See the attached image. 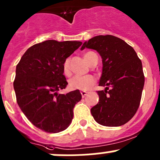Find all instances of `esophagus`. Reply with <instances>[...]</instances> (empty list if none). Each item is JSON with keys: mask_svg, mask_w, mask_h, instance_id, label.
I'll return each instance as SVG.
<instances>
[{"mask_svg": "<svg viewBox=\"0 0 160 160\" xmlns=\"http://www.w3.org/2000/svg\"><path fill=\"white\" fill-rule=\"evenodd\" d=\"M81 94H82V98H84L87 95V92L85 91H81Z\"/></svg>", "mask_w": 160, "mask_h": 160, "instance_id": "1", "label": "esophagus"}]
</instances>
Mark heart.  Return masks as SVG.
Here are the masks:
<instances>
[{
  "mask_svg": "<svg viewBox=\"0 0 160 160\" xmlns=\"http://www.w3.org/2000/svg\"><path fill=\"white\" fill-rule=\"evenodd\" d=\"M96 54L93 52H87L84 54V59L85 60L88 64H91L92 57ZM69 64H70V60L69 58L64 61L63 64V71L66 75H70V69H69ZM96 80L94 77L92 75H85V76H79L76 75L74 76L69 80L68 85L69 88L72 90H81V91H87L89 90L94 85Z\"/></svg>",
  "mask_w": 160,
  "mask_h": 160,
  "instance_id": "heart-1",
  "label": "heart"
}]
</instances>
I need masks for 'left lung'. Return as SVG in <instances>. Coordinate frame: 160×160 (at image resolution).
<instances>
[{"label": "left lung", "instance_id": "obj_1", "mask_svg": "<svg viewBox=\"0 0 160 160\" xmlns=\"http://www.w3.org/2000/svg\"><path fill=\"white\" fill-rule=\"evenodd\" d=\"M96 50L102 58L99 100L91 109L98 124L118 127L130 121L140 104L145 77L142 61L131 46L111 35L96 36L85 41L81 50Z\"/></svg>", "mask_w": 160, "mask_h": 160}]
</instances>
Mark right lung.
I'll list each match as a JSON object with an SVG mask.
<instances>
[{"instance_id": "1", "label": "right lung", "mask_w": 160, "mask_h": 160, "mask_svg": "<svg viewBox=\"0 0 160 160\" xmlns=\"http://www.w3.org/2000/svg\"><path fill=\"white\" fill-rule=\"evenodd\" d=\"M80 41L46 40L26 50L16 66L14 89L17 102L28 121L49 133L65 130L73 119L79 90L58 94L68 82L64 61L82 45Z\"/></svg>"}]
</instances>
